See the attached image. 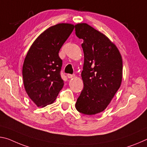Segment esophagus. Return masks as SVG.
I'll return each mask as SVG.
<instances>
[{
	"instance_id": "1",
	"label": "esophagus",
	"mask_w": 147,
	"mask_h": 147,
	"mask_svg": "<svg viewBox=\"0 0 147 147\" xmlns=\"http://www.w3.org/2000/svg\"><path fill=\"white\" fill-rule=\"evenodd\" d=\"M67 77H68V78H69V79H71V78H74V77H75V75H71V74H68V75H67Z\"/></svg>"
}]
</instances>
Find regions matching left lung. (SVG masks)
<instances>
[{
  "mask_svg": "<svg viewBox=\"0 0 147 147\" xmlns=\"http://www.w3.org/2000/svg\"><path fill=\"white\" fill-rule=\"evenodd\" d=\"M76 34L83 40L84 87L76 103L79 112L96 115L106 109L121 85L122 60L113 43L86 23L75 25Z\"/></svg>",
  "mask_w": 147,
  "mask_h": 147,
  "instance_id": "8db88e82",
  "label": "left lung"
}]
</instances>
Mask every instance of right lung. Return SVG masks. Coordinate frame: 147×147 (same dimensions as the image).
I'll use <instances>...</instances> for the list:
<instances>
[{"label":"right lung","mask_w":147,"mask_h":147,"mask_svg":"<svg viewBox=\"0 0 147 147\" xmlns=\"http://www.w3.org/2000/svg\"><path fill=\"white\" fill-rule=\"evenodd\" d=\"M74 28L69 23L50 26L38 36L27 52L23 65L24 87L38 107L53 103L63 87L59 53Z\"/></svg>","instance_id":"1"}]
</instances>
